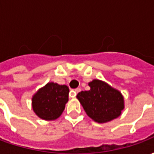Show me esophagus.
<instances>
[{"instance_id": "obj_1", "label": "esophagus", "mask_w": 154, "mask_h": 154, "mask_svg": "<svg viewBox=\"0 0 154 154\" xmlns=\"http://www.w3.org/2000/svg\"><path fill=\"white\" fill-rule=\"evenodd\" d=\"M81 91V89L80 88H76V89H74V90H72L71 92H72V97H76V95H77L78 92H80Z\"/></svg>"}]
</instances>
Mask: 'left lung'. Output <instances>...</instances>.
Here are the masks:
<instances>
[{"label":"left lung","instance_id":"left-lung-1","mask_svg":"<svg viewBox=\"0 0 154 154\" xmlns=\"http://www.w3.org/2000/svg\"><path fill=\"white\" fill-rule=\"evenodd\" d=\"M89 91L77 95L87 116L98 123L108 122L120 116L124 98L119 91L100 80L89 82Z\"/></svg>","mask_w":154,"mask_h":154}]
</instances>
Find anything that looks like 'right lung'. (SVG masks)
I'll return each instance as SVG.
<instances>
[{
    "instance_id": "right-lung-1",
    "label": "right lung",
    "mask_w": 154,
    "mask_h": 154,
    "mask_svg": "<svg viewBox=\"0 0 154 154\" xmlns=\"http://www.w3.org/2000/svg\"><path fill=\"white\" fill-rule=\"evenodd\" d=\"M69 88L66 85L49 82L32 98L33 110L43 119L53 120L62 115L68 101Z\"/></svg>"
}]
</instances>
